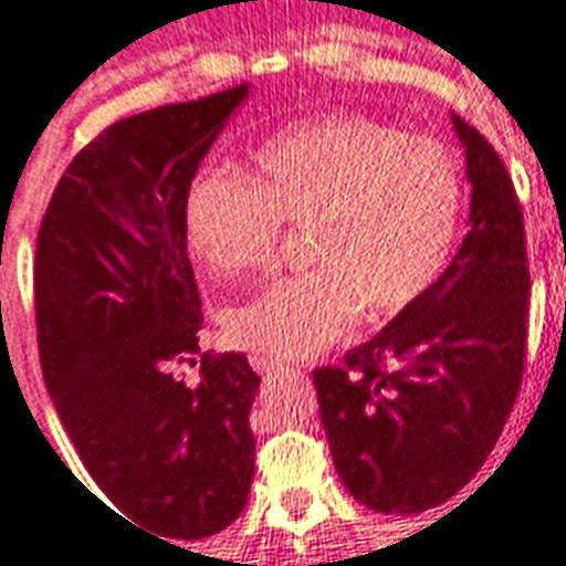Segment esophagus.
Segmentation results:
<instances>
[{
	"label": "esophagus",
	"mask_w": 566,
	"mask_h": 566,
	"mask_svg": "<svg viewBox=\"0 0 566 566\" xmlns=\"http://www.w3.org/2000/svg\"><path fill=\"white\" fill-rule=\"evenodd\" d=\"M250 365H253L255 374H274V370H280L277 361H268V358L259 356H250Z\"/></svg>",
	"instance_id": "esophagus-1"
}]
</instances>
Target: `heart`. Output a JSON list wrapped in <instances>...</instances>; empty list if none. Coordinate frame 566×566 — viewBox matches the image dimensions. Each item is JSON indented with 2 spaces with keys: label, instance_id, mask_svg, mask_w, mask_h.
Returning <instances> with one entry per match:
<instances>
[{
  "label": "heart",
  "instance_id": "b5f03b06",
  "mask_svg": "<svg viewBox=\"0 0 566 566\" xmlns=\"http://www.w3.org/2000/svg\"><path fill=\"white\" fill-rule=\"evenodd\" d=\"M250 180L210 171L187 192V238L217 277L262 268L283 226H304L307 271L226 311V337L268 361L340 340L358 313L401 316L443 280L464 220V177L434 138L361 114H323L268 135Z\"/></svg>",
  "mask_w": 566,
  "mask_h": 566
}]
</instances>
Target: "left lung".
Masks as SVG:
<instances>
[{"instance_id": "left-lung-1", "label": "left lung", "mask_w": 566, "mask_h": 566, "mask_svg": "<svg viewBox=\"0 0 566 566\" xmlns=\"http://www.w3.org/2000/svg\"><path fill=\"white\" fill-rule=\"evenodd\" d=\"M468 156L470 232L447 274L340 368L313 370L334 468L377 513H424L492 455L522 386L531 271L501 156L452 114Z\"/></svg>"}]
</instances>
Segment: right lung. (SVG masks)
Returning a JSON list of instances; mask_svg holds the SVG:
<instances>
[{
    "label": "right lung",
    "mask_w": 566,
    "mask_h": 566,
    "mask_svg": "<svg viewBox=\"0 0 566 566\" xmlns=\"http://www.w3.org/2000/svg\"><path fill=\"white\" fill-rule=\"evenodd\" d=\"M247 84L108 126L74 156L35 243L39 356L65 434L117 515L201 539L241 515L255 468L259 377L201 356L187 192Z\"/></svg>",
    "instance_id": "add662e5"
}]
</instances>
